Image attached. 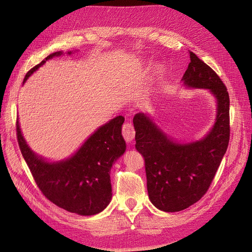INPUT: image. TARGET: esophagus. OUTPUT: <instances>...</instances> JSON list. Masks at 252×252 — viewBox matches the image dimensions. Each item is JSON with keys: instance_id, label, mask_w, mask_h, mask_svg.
<instances>
[{"instance_id": "34e87169", "label": "esophagus", "mask_w": 252, "mask_h": 252, "mask_svg": "<svg viewBox=\"0 0 252 252\" xmlns=\"http://www.w3.org/2000/svg\"><path fill=\"white\" fill-rule=\"evenodd\" d=\"M122 134H123V138L125 139L126 142L130 143L134 139V135H135L133 126L130 123H125L123 127H122Z\"/></svg>"}]
</instances>
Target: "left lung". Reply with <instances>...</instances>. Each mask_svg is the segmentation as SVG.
<instances>
[{
	"instance_id": "1",
	"label": "left lung",
	"mask_w": 252,
	"mask_h": 252,
	"mask_svg": "<svg viewBox=\"0 0 252 252\" xmlns=\"http://www.w3.org/2000/svg\"><path fill=\"white\" fill-rule=\"evenodd\" d=\"M190 63L182 81L190 88L208 89L216 96V123L203 140L174 142L146 114L133 118L135 148L144 157L147 190L159 210L175 212L188 208L207 192L229 143V94L211 68L189 51Z\"/></svg>"
}]
</instances>
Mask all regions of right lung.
Segmentation results:
<instances>
[{
  "label": "right lung",
  "mask_w": 252,
  "mask_h": 252,
  "mask_svg": "<svg viewBox=\"0 0 252 252\" xmlns=\"http://www.w3.org/2000/svg\"><path fill=\"white\" fill-rule=\"evenodd\" d=\"M61 55L62 51L51 53L26 73L24 82L47 60ZM124 121L122 116L112 119L91 134L71 158L49 163L29 148L17 120V138L22 156L42 193L59 207L81 216H94L103 211L112 196V164L126 150L122 136Z\"/></svg>",
  "instance_id": "1"
}]
</instances>
